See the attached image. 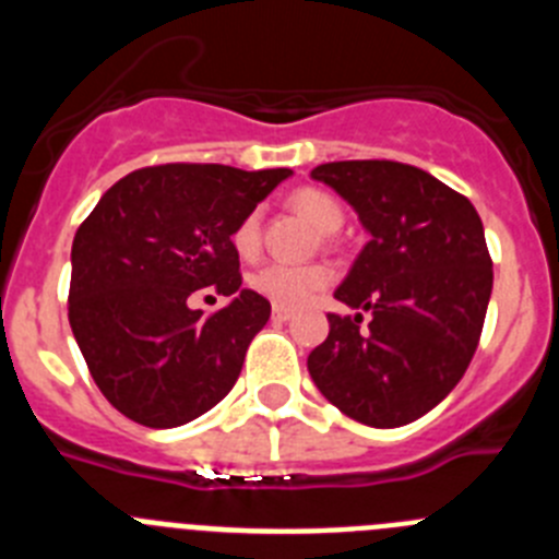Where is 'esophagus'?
<instances>
[{
    "label": "esophagus",
    "instance_id": "obj_1",
    "mask_svg": "<svg viewBox=\"0 0 559 559\" xmlns=\"http://www.w3.org/2000/svg\"><path fill=\"white\" fill-rule=\"evenodd\" d=\"M271 319H274V322H288V319H294V310L280 308V305H276V308L271 310Z\"/></svg>",
    "mask_w": 559,
    "mask_h": 559
}]
</instances>
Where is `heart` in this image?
<instances>
[{
	"label": "heart",
	"mask_w": 559,
	"mask_h": 559,
	"mask_svg": "<svg viewBox=\"0 0 559 559\" xmlns=\"http://www.w3.org/2000/svg\"><path fill=\"white\" fill-rule=\"evenodd\" d=\"M290 206L319 231H335L344 221V210H341L338 201L330 192L313 190V187L296 190L290 195ZM231 246L240 257L257 254V249H260V218H257V212L246 215L237 224V229L231 231ZM328 283L330 269L319 263H269L251 274V288L274 305H280V308L302 305L305 299H310L316 290H322Z\"/></svg>",
	"instance_id": "heart-1"
}]
</instances>
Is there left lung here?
<instances>
[{
  "instance_id": "left-lung-1",
  "label": "left lung",
  "mask_w": 559,
  "mask_h": 559,
  "mask_svg": "<svg viewBox=\"0 0 559 559\" xmlns=\"http://www.w3.org/2000/svg\"><path fill=\"white\" fill-rule=\"evenodd\" d=\"M358 212L369 243L328 313L308 372L338 412L397 428L431 412L471 367L492 294V260L471 201L419 167L328 162L310 173ZM373 313L360 329L362 310Z\"/></svg>"
}]
</instances>
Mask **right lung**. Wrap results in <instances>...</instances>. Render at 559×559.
I'll use <instances>...</instances> for the list:
<instances>
[{
  "label": "right lung",
  "mask_w": 559,
  "mask_h": 559,
  "mask_svg": "<svg viewBox=\"0 0 559 559\" xmlns=\"http://www.w3.org/2000/svg\"><path fill=\"white\" fill-rule=\"evenodd\" d=\"M288 167L156 165L97 201L72 243L69 324L103 397L147 428H176L231 392L271 305L243 285L231 231ZM210 284L218 314L186 299Z\"/></svg>",
  "instance_id": "1"
}]
</instances>
